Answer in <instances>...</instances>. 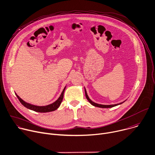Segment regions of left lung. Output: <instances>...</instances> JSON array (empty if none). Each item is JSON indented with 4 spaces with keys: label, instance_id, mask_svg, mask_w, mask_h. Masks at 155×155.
<instances>
[{
    "label": "left lung",
    "instance_id": "obj_1",
    "mask_svg": "<svg viewBox=\"0 0 155 155\" xmlns=\"http://www.w3.org/2000/svg\"><path fill=\"white\" fill-rule=\"evenodd\" d=\"M85 97H86V98L87 99V100L89 101V103L91 104V105H93V106H95V107H101V108H110V107H114V106H118V105H119V104H122L123 103H124L125 101H123V102H121V103H118V104H110V105H103V104H98V103H94V101H92L90 98H89V97H88V96L87 95V91H86V90H85Z\"/></svg>",
    "mask_w": 155,
    "mask_h": 155
}]
</instances>
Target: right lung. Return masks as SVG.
<instances>
[{
    "mask_svg": "<svg viewBox=\"0 0 155 155\" xmlns=\"http://www.w3.org/2000/svg\"><path fill=\"white\" fill-rule=\"evenodd\" d=\"M65 88H66V86L64 88L62 92H61L60 97L54 103H53L51 104L47 105V106H35V105L29 104L28 103L25 102L24 100H22L16 94V95L17 98H18V100H19V101L21 102V103L24 107H27V109H29L30 110H32L37 112H52V111L55 110L57 109L58 108L61 101H62V100H63Z\"/></svg>",
    "mask_w": 155,
    "mask_h": 155,
    "instance_id": "obj_1",
    "label": "right lung"
}]
</instances>
